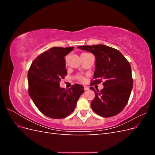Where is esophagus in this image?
Instances as JSON below:
<instances>
[{"instance_id": "esophagus-1", "label": "esophagus", "mask_w": 155, "mask_h": 155, "mask_svg": "<svg viewBox=\"0 0 155 155\" xmlns=\"http://www.w3.org/2000/svg\"><path fill=\"white\" fill-rule=\"evenodd\" d=\"M84 89H85V91H87V90H88L89 88L87 86H84Z\"/></svg>"}]
</instances>
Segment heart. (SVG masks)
<instances>
[{"mask_svg": "<svg viewBox=\"0 0 155 155\" xmlns=\"http://www.w3.org/2000/svg\"><path fill=\"white\" fill-rule=\"evenodd\" d=\"M84 54H85V53H84ZM67 59H68V57L67 56V57L65 58V61H66V62L67 61ZM76 78H77V79H78V80H79V81H84V78L81 76H79H79H78Z\"/></svg>", "mask_w": 155, "mask_h": 155, "instance_id": "1", "label": "heart"}]
</instances>
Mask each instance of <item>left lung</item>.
<instances>
[{
	"label": "left lung",
	"instance_id": "left-lung-1",
	"mask_svg": "<svg viewBox=\"0 0 155 155\" xmlns=\"http://www.w3.org/2000/svg\"><path fill=\"white\" fill-rule=\"evenodd\" d=\"M78 48L95 56L94 81L90 85L104 81V87L100 92L90 87L96 94L91 102L92 109L105 118L119 114L127 104L133 86L129 61L118 50L106 45L80 46Z\"/></svg>",
	"mask_w": 155,
	"mask_h": 155
}]
</instances>
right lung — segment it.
<instances>
[{
    "instance_id": "right-lung-1",
    "label": "right lung",
    "mask_w": 155,
    "mask_h": 155,
    "mask_svg": "<svg viewBox=\"0 0 155 155\" xmlns=\"http://www.w3.org/2000/svg\"><path fill=\"white\" fill-rule=\"evenodd\" d=\"M74 47H53L41 54L31 63L28 73V93L42 113L54 119L70 115L84 92V87L75 84L61 88L59 82L67 76L64 57Z\"/></svg>"
}]
</instances>
